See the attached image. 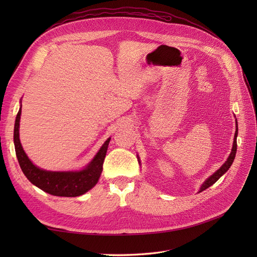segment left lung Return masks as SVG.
I'll list each match as a JSON object with an SVG mask.
<instances>
[{
  "mask_svg": "<svg viewBox=\"0 0 257 257\" xmlns=\"http://www.w3.org/2000/svg\"><path fill=\"white\" fill-rule=\"evenodd\" d=\"M237 135H238V126H237V122H236V133H235V137H234V144H232V149H231V152L229 154L227 161L225 162L224 164L219 169H217L212 176H210L207 179V180L203 183V185L200 186L199 192H203L206 189H208L209 186H211L212 184H214L225 173L227 172V170L229 169V167L231 166L232 162H234L235 157H236V152H237Z\"/></svg>",
  "mask_w": 257,
  "mask_h": 257,
  "instance_id": "1",
  "label": "left lung"
}]
</instances>
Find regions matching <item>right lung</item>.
Returning a JSON list of instances; mask_svg holds the SVG:
<instances>
[{"label": "right lung", "mask_w": 257, "mask_h": 257, "mask_svg": "<svg viewBox=\"0 0 257 257\" xmlns=\"http://www.w3.org/2000/svg\"><path fill=\"white\" fill-rule=\"evenodd\" d=\"M21 107L17 113L14 128V144L21 170L31 183L44 192L54 196L76 197L80 196L94 186L103 170V163L109 145L108 138L90 164L79 172H48L35 166L30 161L19 139V122Z\"/></svg>", "instance_id": "right-lung-1"}]
</instances>
